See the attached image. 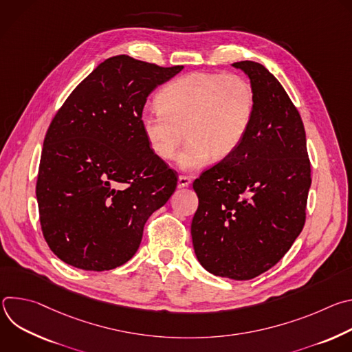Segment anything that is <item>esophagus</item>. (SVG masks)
Segmentation results:
<instances>
[{
    "label": "esophagus",
    "instance_id": "34e87169",
    "mask_svg": "<svg viewBox=\"0 0 352 352\" xmlns=\"http://www.w3.org/2000/svg\"><path fill=\"white\" fill-rule=\"evenodd\" d=\"M190 185V178L186 177V175H179L178 177V186L179 188H185V186H189Z\"/></svg>",
    "mask_w": 352,
    "mask_h": 352
}]
</instances>
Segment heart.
Returning <instances> with one entry per match:
<instances>
[{"label": "heart", "instance_id": "b5f03b06", "mask_svg": "<svg viewBox=\"0 0 352 352\" xmlns=\"http://www.w3.org/2000/svg\"><path fill=\"white\" fill-rule=\"evenodd\" d=\"M157 100L160 107L140 111L142 132L163 160L175 157L186 135L189 140L178 156V166L186 171L205 167L213 157H230L255 113L254 89L236 74L190 72L166 85Z\"/></svg>", "mask_w": 352, "mask_h": 352}]
</instances>
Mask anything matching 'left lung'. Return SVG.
<instances>
[{
	"label": "left lung",
	"instance_id": "1",
	"mask_svg": "<svg viewBox=\"0 0 352 352\" xmlns=\"http://www.w3.org/2000/svg\"><path fill=\"white\" fill-rule=\"evenodd\" d=\"M232 67L254 89V118L235 152L195 179L190 234L208 272L250 280L273 267L302 231L311 163L302 120L281 83L259 63Z\"/></svg>",
	"mask_w": 352,
	"mask_h": 352
}]
</instances>
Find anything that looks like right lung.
<instances>
[{"label": "right lung", "instance_id": "obj_1", "mask_svg": "<svg viewBox=\"0 0 352 352\" xmlns=\"http://www.w3.org/2000/svg\"><path fill=\"white\" fill-rule=\"evenodd\" d=\"M116 56L69 94L50 124L36 196L41 231L65 263L91 272L126 263L177 177L148 147L139 116L147 96L182 71Z\"/></svg>", "mask_w": 352, "mask_h": 352}]
</instances>
